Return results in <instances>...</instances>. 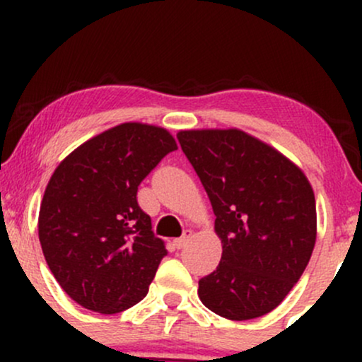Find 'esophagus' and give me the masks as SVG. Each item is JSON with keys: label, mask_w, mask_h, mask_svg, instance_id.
<instances>
[{"label": "esophagus", "mask_w": 362, "mask_h": 362, "mask_svg": "<svg viewBox=\"0 0 362 362\" xmlns=\"http://www.w3.org/2000/svg\"><path fill=\"white\" fill-rule=\"evenodd\" d=\"M190 238H192V231H190V230H185V231H184V235H182L180 238H175V240H173V245H175V248H182L187 242H189Z\"/></svg>", "instance_id": "obj_1"}]
</instances>
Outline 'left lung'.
Segmentation results:
<instances>
[{
	"mask_svg": "<svg viewBox=\"0 0 362 362\" xmlns=\"http://www.w3.org/2000/svg\"><path fill=\"white\" fill-rule=\"evenodd\" d=\"M201 178L221 238L214 272L199 281L202 305L228 320L272 311L300 281L317 240V206L293 161L240 129L177 134Z\"/></svg>",
	"mask_w": 362,
	"mask_h": 362,
	"instance_id": "8db88e82",
	"label": "left lung"
}]
</instances>
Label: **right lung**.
Returning <instances> with one entry per match:
<instances>
[{"instance_id": "obj_1", "label": "right lung", "mask_w": 362, "mask_h": 362, "mask_svg": "<svg viewBox=\"0 0 362 362\" xmlns=\"http://www.w3.org/2000/svg\"><path fill=\"white\" fill-rule=\"evenodd\" d=\"M175 149L167 129L126 122L83 143L54 170L39 240L56 281L83 308L114 315L148 294L167 248L136 195Z\"/></svg>"}]
</instances>
